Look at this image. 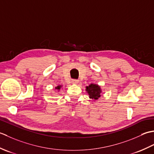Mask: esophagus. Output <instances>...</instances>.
<instances>
[{
  "mask_svg": "<svg viewBox=\"0 0 154 154\" xmlns=\"http://www.w3.org/2000/svg\"><path fill=\"white\" fill-rule=\"evenodd\" d=\"M79 83V80H76V79H74L72 81V83L73 84H77Z\"/></svg>",
  "mask_w": 154,
  "mask_h": 154,
  "instance_id": "1",
  "label": "esophagus"
}]
</instances>
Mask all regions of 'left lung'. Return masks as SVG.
Listing matches in <instances>:
<instances>
[{"mask_svg": "<svg viewBox=\"0 0 154 154\" xmlns=\"http://www.w3.org/2000/svg\"><path fill=\"white\" fill-rule=\"evenodd\" d=\"M85 91L87 93L89 94V99L93 101L98 100L103 95V91L101 89L100 86L97 84L91 83L89 86L86 87Z\"/></svg>", "mask_w": 154, "mask_h": 154, "instance_id": "left-lung-1", "label": "left lung"}]
</instances>
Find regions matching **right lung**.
<instances>
[{
    "mask_svg": "<svg viewBox=\"0 0 154 154\" xmlns=\"http://www.w3.org/2000/svg\"><path fill=\"white\" fill-rule=\"evenodd\" d=\"M62 87H63V85H57V87H55V89L57 90V91H60L61 89H62Z\"/></svg>",
    "mask_w": 154,
    "mask_h": 154,
    "instance_id": "obj_1",
    "label": "right lung"
}]
</instances>
